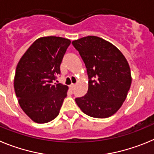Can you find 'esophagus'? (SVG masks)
I'll return each instance as SVG.
<instances>
[{
  "label": "esophagus",
  "instance_id": "esophagus-1",
  "mask_svg": "<svg viewBox=\"0 0 154 154\" xmlns=\"http://www.w3.org/2000/svg\"><path fill=\"white\" fill-rule=\"evenodd\" d=\"M74 87H75V84H70V89H71V90H74Z\"/></svg>",
  "mask_w": 154,
  "mask_h": 154
}]
</instances>
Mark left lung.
Segmentation results:
<instances>
[{"instance_id": "obj_1", "label": "left lung", "mask_w": 154, "mask_h": 154, "mask_svg": "<svg viewBox=\"0 0 154 154\" xmlns=\"http://www.w3.org/2000/svg\"><path fill=\"white\" fill-rule=\"evenodd\" d=\"M72 44L85 63L89 79L87 93L75 98L76 103L90 117H110L122 106L131 85L126 58L113 44L96 36L82 37Z\"/></svg>"}]
</instances>
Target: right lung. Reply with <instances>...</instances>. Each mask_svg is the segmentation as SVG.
I'll return each mask as SVG.
<instances>
[{
  "label": "right lung",
  "instance_id": "right-lung-1",
  "mask_svg": "<svg viewBox=\"0 0 154 154\" xmlns=\"http://www.w3.org/2000/svg\"><path fill=\"white\" fill-rule=\"evenodd\" d=\"M70 44L63 37H41L17 63L15 94L22 110L36 123H48L60 113L68 87L53 83L60 74V63Z\"/></svg>",
  "mask_w": 154,
  "mask_h": 154
}]
</instances>
